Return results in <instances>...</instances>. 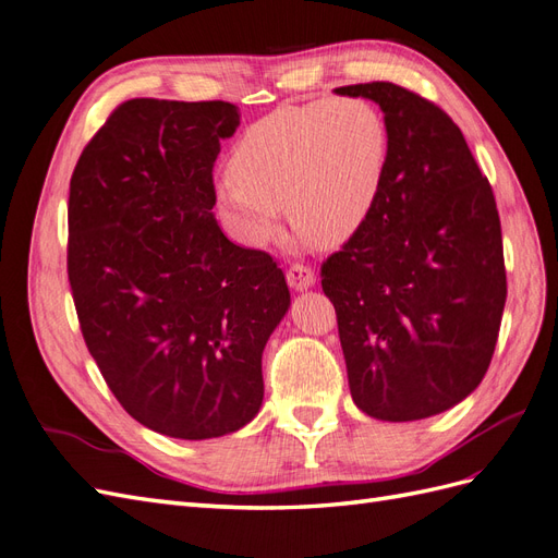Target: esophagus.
Returning a JSON list of instances; mask_svg holds the SVG:
<instances>
[{"mask_svg":"<svg viewBox=\"0 0 558 558\" xmlns=\"http://www.w3.org/2000/svg\"><path fill=\"white\" fill-rule=\"evenodd\" d=\"M286 279H289V286L295 291H307L314 286L316 281V275L314 269L310 265H303V263H293L289 267V272H286Z\"/></svg>","mask_w":558,"mask_h":558,"instance_id":"34e87169","label":"esophagus"}]
</instances>
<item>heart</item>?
<instances>
[{
    "label": "heart",
    "mask_w": 558,
    "mask_h": 558,
    "mask_svg": "<svg viewBox=\"0 0 558 558\" xmlns=\"http://www.w3.org/2000/svg\"><path fill=\"white\" fill-rule=\"evenodd\" d=\"M389 155L383 112L364 98L286 105L251 124L216 178V202L251 246L272 239L289 210L312 244L348 239L378 197Z\"/></svg>",
    "instance_id": "obj_1"
}]
</instances>
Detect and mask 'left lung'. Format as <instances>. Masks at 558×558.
<instances>
[{"label":"left lung","instance_id":"1","mask_svg":"<svg viewBox=\"0 0 558 558\" xmlns=\"http://www.w3.org/2000/svg\"><path fill=\"white\" fill-rule=\"evenodd\" d=\"M380 105L389 155L378 197L322 265L352 399L409 423L484 380L507 300L500 216L458 124L391 82L336 88Z\"/></svg>","mask_w":558,"mask_h":558}]
</instances>
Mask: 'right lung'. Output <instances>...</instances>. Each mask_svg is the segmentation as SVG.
Segmentation results:
<instances>
[{
    "instance_id": "add662e5",
    "label": "right lung",
    "mask_w": 558,
    "mask_h": 558,
    "mask_svg": "<svg viewBox=\"0 0 558 558\" xmlns=\"http://www.w3.org/2000/svg\"><path fill=\"white\" fill-rule=\"evenodd\" d=\"M225 100L133 98L74 167L68 277L86 348L124 411L202 441L263 405V350L291 307L277 263L222 234L214 163Z\"/></svg>"
}]
</instances>
